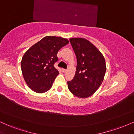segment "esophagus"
Wrapping results in <instances>:
<instances>
[{"label":"esophagus","instance_id":"34e87169","mask_svg":"<svg viewBox=\"0 0 134 134\" xmlns=\"http://www.w3.org/2000/svg\"><path fill=\"white\" fill-rule=\"evenodd\" d=\"M62 72H64V73H65V72L67 71V69H62Z\"/></svg>","mask_w":134,"mask_h":134}]
</instances>
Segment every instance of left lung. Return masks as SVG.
Returning <instances> with one entry per match:
<instances>
[{
  "label": "left lung",
  "mask_w": 134,
  "mask_h": 134,
  "mask_svg": "<svg viewBox=\"0 0 134 134\" xmlns=\"http://www.w3.org/2000/svg\"><path fill=\"white\" fill-rule=\"evenodd\" d=\"M77 57L74 77L67 82L69 91L79 98H86L99 88L105 75L106 62L103 55L93 43L81 38H70Z\"/></svg>",
  "instance_id": "1"
}]
</instances>
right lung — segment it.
I'll list each match as a JSON object with an SVG mask.
<instances>
[{"instance_id":"obj_1","label":"right lung","mask_w":134,"mask_h":134,"mask_svg":"<svg viewBox=\"0 0 134 134\" xmlns=\"http://www.w3.org/2000/svg\"><path fill=\"white\" fill-rule=\"evenodd\" d=\"M69 43L66 38L47 36L33 44L23 55L21 70L28 87L37 93L51 88L58 71L55 68L60 49Z\"/></svg>"}]
</instances>
